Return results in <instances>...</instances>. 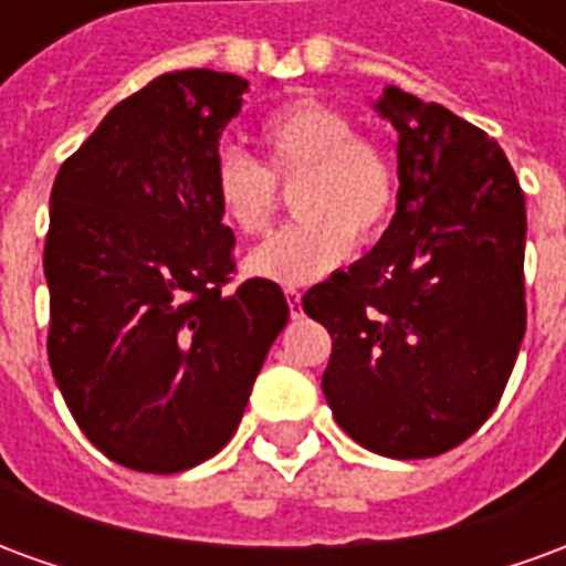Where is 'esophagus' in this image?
I'll return each mask as SVG.
<instances>
[{
  "mask_svg": "<svg viewBox=\"0 0 566 566\" xmlns=\"http://www.w3.org/2000/svg\"><path fill=\"white\" fill-rule=\"evenodd\" d=\"M284 296H287L291 318H300V315H303V306H300V291H296V287H284Z\"/></svg>",
  "mask_w": 566,
  "mask_h": 566,
  "instance_id": "obj_1",
  "label": "esophagus"
}]
</instances>
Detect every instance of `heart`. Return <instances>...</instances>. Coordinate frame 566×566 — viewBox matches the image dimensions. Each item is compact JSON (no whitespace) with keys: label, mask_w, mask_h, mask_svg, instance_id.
Returning a JSON list of instances; mask_svg holds the SVG:
<instances>
[{"label":"heart","mask_w":566,"mask_h":566,"mask_svg":"<svg viewBox=\"0 0 566 566\" xmlns=\"http://www.w3.org/2000/svg\"><path fill=\"white\" fill-rule=\"evenodd\" d=\"M266 160L221 148L211 163V193L223 221L245 235L270 227L279 185L291 187L300 214L248 254L251 275L303 284L391 227L400 206V169L379 139L357 133L355 117L321 99L275 108L258 129Z\"/></svg>","instance_id":"1"}]
</instances>
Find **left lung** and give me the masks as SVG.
Wrapping results in <instances>:
<instances>
[{
	"mask_svg": "<svg viewBox=\"0 0 566 566\" xmlns=\"http://www.w3.org/2000/svg\"><path fill=\"white\" fill-rule=\"evenodd\" d=\"M400 206L367 258L308 287L333 339L324 397L364 449L416 461L473 437L522 348L524 193L485 129L388 87Z\"/></svg>",
	"mask_w": 566,
	"mask_h": 566,
	"instance_id": "left-lung-1",
	"label": "left lung"
}]
</instances>
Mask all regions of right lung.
I'll use <instances>...</instances> for the list:
<instances>
[{"instance_id":"obj_1","label":"right lung","mask_w":566,"mask_h":566,"mask_svg":"<svg viewBox=\"0 0 566 566\" xmlns=\"http://www.w3.org/2000/svg\"><path fill=\"white\" fill-rule=\"evenodd\" d=\"M248 81L181 69L117 103L56 172L44 275L48 357L105 458L181 473L230 442L287 300L235 275L211 193L221 129Z\"/></svg>"}]
</instances>
